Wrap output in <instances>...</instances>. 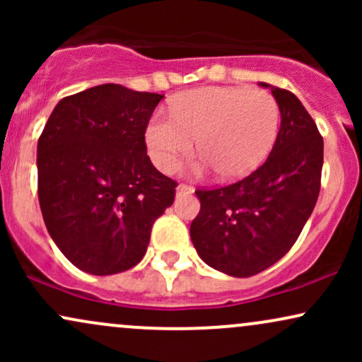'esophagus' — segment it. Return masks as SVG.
Listing matches in <instances>:
<instances>
[{"instance_id":"esophagus-1","label":"esophagus","mask_w":362,"mask_h":362,"mask_svg":"<svg viewBox=\"0 0 362 362\" xmlns=\"http://www.w3.org/2000/svg\"><path fill=\"white\" fill-rule=\"evenodd\" d=\"M189 194H194V187L192 185L180 184L177 187V195H189Z\"/></svg>"}]
</instances>
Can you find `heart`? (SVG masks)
Listing matches in <instances>:
<instances>
[{"mask_svg":"<svg viewBox=\"0 0 362 362\" xmlns=\"http://www.w3.org/2000/svg\"><path fill=\"white\" fill-rule=\"evenodd\" d=\"M172 115H155L146 127L156 167L163 172L175 168L197 139L199 153L206 158L202 165L216 168L223 180H236L259 167L276 143L281 120L271 93L243 86L187 91L173 100Z\"/></svg>","mask_w":362,"mask_h":362,"instance_id":"heart-1","label":"heart"}]
</instances>
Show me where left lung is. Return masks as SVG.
Returning a JSON list of instances; mask_svg holds the SVG:
<instances>
[{"mask_svg":"<svg viewBox=\"0 0 362 362\" xmlns=\"http://www.w3.org/2000/svg\"><path fill=\"white\" fill-rule=\"evenodd\" d=\"M271 88L281 129L267 160L235 184L197 189L201 211L190 238L207 265L233 277L255 276L296 243L320 194L323 138L296 95Z\"/></svg>","mask_w":362,"mask_h":362,"instance_id":"obj_1","label":"left lung"}]
</instances>
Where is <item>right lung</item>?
Instances as JSON below:
<instances>
[{"label":"right lung","instance_id":"right-lung-1","mask_svg":"<svg viewBox=\"0 0 362 362\" xmlns=\"http://www.w3.org/2000/svg\"><path fill=\"white\" fill-rule=\"evenodd\" d=\"M163 95L105 83L64 97L37 144L39 202L49 235L81 271L110 276L146 253L153 223L177 182L146 155L148 122Z\"/></svg>","mask_w":362,"mask_h":362}]
</instances>
